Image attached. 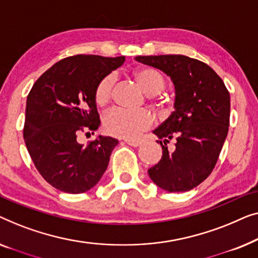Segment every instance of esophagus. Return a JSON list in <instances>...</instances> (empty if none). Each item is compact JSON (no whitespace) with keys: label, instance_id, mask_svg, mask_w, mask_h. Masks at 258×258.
Returning <instances> with one entry per match:
<instances>
[{"label":"esophagus","instance_id":"obj_1","mask_svg":"<svg viewBox=\"0 0 258 258\" xmlns=\"http://www.w3.org/2000/svg\"><path fill=\"white\" fill-rule=\"evenodd\" d=\"M125 143L130 145V146H132V147H139L141 145V141H139V140H130V139H127V140H125Z\"/></svg>","mask_w":258,"mask_h":258}]
</instances>
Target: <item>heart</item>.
I'll use <instances>...</instances> for the list:
<instances>
[{
	"mask_svg": "<svg viewBox=\"0 0 258 258\" xmlns=\"http://www.w3.org/2000/svg\"><path fill=\"white\" fill-rule=\"evenodd\" d=\"M132 76L140 88L148 94L161 91L166 85V78L157 68L143 65L132 71ZM114 79L112 75L103 77L94 90V101L98 106L110 103ZM104 128L108 134L125 139H137L141 133L154 124V117L148 110H125L113 108L104 117Z\"/></svg>",
	"mask_w": 258,
	"mask_h": 258,
	"instance_id": "obj_1",
	"label": "heart"
}]
</instances>
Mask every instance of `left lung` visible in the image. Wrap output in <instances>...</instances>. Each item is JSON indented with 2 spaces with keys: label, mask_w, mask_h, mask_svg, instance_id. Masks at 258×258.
<instances>
[{
  "label": "left lung",
  "mask_w": 258,
  "mask_h": 258,
  "mask_svg": "<svg viewBox=\"0 0 258 258\" xmlns=\"http://www.w3.org/2000/svg\"><path fill=\"white\" fill-rule=\"evenodd\" d=\"M140 63L169 76L175 86V111L153 131L161 160L148 169L152 181L169 193L187 191L213 172L229 128L230 96L209 65L182 55L138 56ZM175 148L168 151L166 144Z\"/></svg>",
  "instance_id": "left-lung-1"
}]
</instances>
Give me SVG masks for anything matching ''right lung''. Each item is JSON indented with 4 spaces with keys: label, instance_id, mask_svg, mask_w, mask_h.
Instances as JSON below:
<instances>
[{
    "label": "right lung",
    "instance_id": "right-lung-1",
    "mask_svg": "<svg viewBox=\"0 0 258 258\" xmlns=\"http://www.w3.org/2000/svg\"><path fill=\"white\" fill-rule=\"evenodd\" d=\"M124 61V56L67 57L46 70L29 92L24 141L39 174L56 189L85 193L106 170L118 140L99 136L84 146L77 137L99 127L94 90Z\"/></svg>",
    "mask_w": 258,
    "mask_h": 258
}]
</instances>
